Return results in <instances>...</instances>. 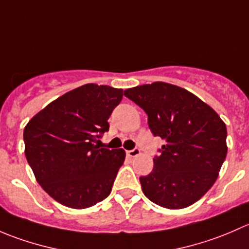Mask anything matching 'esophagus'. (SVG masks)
<instances>
[{
	"label": "esophagus",
	"instance_id": "obj_1",
	"mask_svg": "<svg viewBox=\"0 0 249 249\" xmlns=\"http://www.w3.org/2000/svg\"><path fill=\"white\" fill-rule=\"evenodd\" d=\"M126 154L129 155L130 158H135V157H137V155L141 154V150L139 149V148H134V149H131V150H127Z\"/></svg>",
	"mask_w": 249,
	"mask_h": 249
}]
</instances>
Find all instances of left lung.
Returning <instances> with one entry per match:
<instances>
[{"label":"left lung","mask_w":249,"mask_h":249,"mask_svg":"<svg viewBox=\"0 0 249 249\" xmlns=\"http://www.w3.org/2000/svg\"><path fill=\"white\" fill-rule=\"evenodd\" d=\"M124 95L147 113L153 135L165 141L152 172L140 177L143 194L170 210L201 199L227 157L224 122L199 97L169 83L139 85Z\"/></svg>","instance_id":"1"}]
</instances>
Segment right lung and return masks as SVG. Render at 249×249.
Returning <instances> with one entry per match:
<instances>
[{
	"label": "right lung",
	"instance_id": "1",
	"mask_svg": "<svg viewBox=\"0 0 249 249\" xmlns=\"http://www.w3.org/2000/svg\"><path fill=\"white\" fill-rule=\"evenodd\" d=\"M123 90L85 84L50 102L25 126V155L42 188L61 205L88 208L110 194L123 149L100 148Z\"/></svg>",
	"mask_w": 249,
	"mask_h": 249
}]
</instances>
